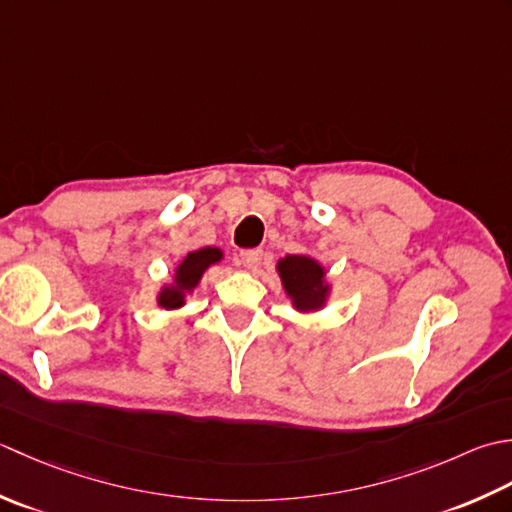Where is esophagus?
Listing matches in <instances>:
<instances>
[{"mask_svg": "<svg viewBox=\"0 0 512 512\" xmlns=\"http://www.w3.org/2000/svg\"><path fill=\"white\" fill-rule=\"evenodd\" d=\"M241 260L247 269L254 271L260 267V263H263V252H260V249H243Z\"/></svg>", "mask_w": 512, "mask_h": 512, "instance_id": "esophagus-1", "label": "esophagus"}]
</instances>
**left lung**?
Segmentation results:
<instances>
[{"label": "left lung", "mask_w": 512, "mask_h": 512, "mask_svg": "<svg viewBox=\"0 0 512 512\" xmlns=\"http://www.w3.org/2000/svg\"><path fill=\"white\" fill-rule=\"evenodd\" d=\"M276 271L287 298L298 314H316L331 298L327 269L309 254H289L276 263Z\"/></svg>", "instance_id": "8db88e82"}]
</instances>
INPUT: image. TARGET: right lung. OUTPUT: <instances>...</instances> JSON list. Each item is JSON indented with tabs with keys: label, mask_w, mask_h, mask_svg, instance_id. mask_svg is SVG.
Instances as JSON below:
<instances>
[{
	"label": "right lung",
	"mask_w": 512,
	"mask_h": 512,
	"mask_svg": "<svg viewBox=\"0 0 512 512\" xmlns=\"http://www.w3.org/2000/svg\"><path fill=\"white\" fill-rule=\"evenodd\" d=\"M225 252L221 247H201L194 252H187L181 263L174 267L170 283H163L156 291V307L165 311H179L185 307V300L190 298L196 287L201 285L205 271L212 265L223 263Z\"/></svg>",
	"instance_id": "right-lung-1"
}]
</instances>
